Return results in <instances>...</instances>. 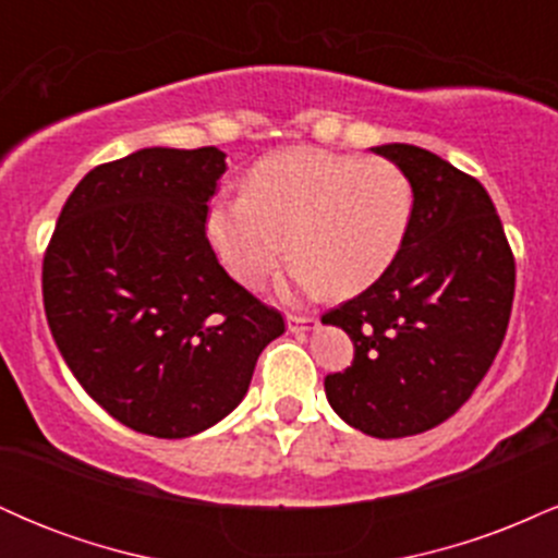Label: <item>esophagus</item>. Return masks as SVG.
Returning <instances> with one entry per match:
<instances>
[{
  "label": "esophagus",
  "instance_id": "esophagus-1",
  "mask_svg": "<svg viewBox=\"0 0 558 558\" xmlns=\"http://www.w3.org/2000/svg\"><path fill=\"white\" fill-rule=\"evenodd\" d=\"M286 325H288V330H291V332H306V330L317 328V319L315 317H301V315H288Z\"/></svg>",
  "mask_w": 558,
  "mask_h": 558
}]
</instances>
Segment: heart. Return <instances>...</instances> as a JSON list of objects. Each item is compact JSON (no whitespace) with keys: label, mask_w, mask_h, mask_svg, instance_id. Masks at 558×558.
<instances>
[{"label":"heart","mask_w":558,"mask_h":558,"mask_svg":"<svg viewBox=\"0 0 558 558\" xmlns=\"http://www.w3.org/2000/svg\"><path fill=\"white\" fill-rule=\"evenodd\" d=\"M412 207V183L388 159L288 149L254 165L241 196L215 198L204 230L243 286H259L291 246L288 286L354 296L393 265Z\"/></svg>","instance_id":"b5f03b06"}]
</instances>
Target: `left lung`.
Returning <instances> with one entry per match:
<instances>
[{"label": "left lung", "instance_id": "left-lung-1", "mask_svg": "<svg viewBox=\"0 0 558 558\" xmlns=\"http://www.w3.org/2000/svg\"><path fill=\"white\" fill-rule=\"evenodd\" d=\"M412 183V222L393 265L323 315L354 341V362L325 377L345 425L407 438L470 399L501 349L514 301V257L488 191L433 151L373 146Z\"/></svg>", "mask_w": 558, "mask_h": 558}]
</instances>
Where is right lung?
I'll use <instances>...</instances> for the list:
<instances>
[{
	"label": "right lung",
	"mask_w": 558,
	"mask_h": 558,
	"mask_svg": "<svg viewBox=\"0 0 558 558\" xmlns=\"http://www.w3.org/2000/svg\"><path fill=\"white\" fill-rule=\"evenodd\" d=\"M226 151L149 146L88 172L44 257V310L62 360L131 430L189 438L246 396L278 310L217 262L204 220Z\"/></svg>",
	"instance_id": "1"
}]
</instances>
